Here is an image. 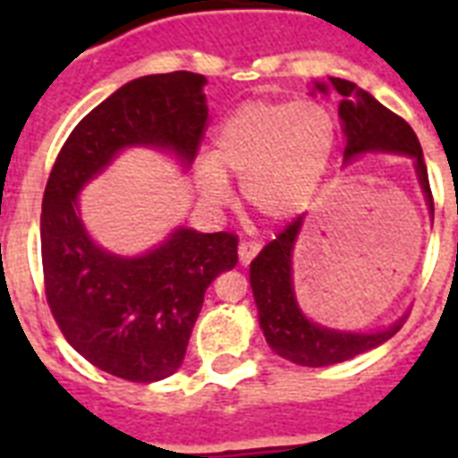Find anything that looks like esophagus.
<instances>
[{"mask_svg": "<svg viewBox=\"0 0 458 458\" xmlns=\"http://www.w3.org/2000/svg\"><path fill=\"white\" fill-rule=\"evenodd\" d=\"M259 251H261V244H259L257 240H242V242H240V247H237V257H240V264L247 266L251 259L257 257Z\"/></svg>", "mask_w": 458, "mask_h": 458, "instance_id": "esophagus-1", "label": "esophagus"}]
</instances>
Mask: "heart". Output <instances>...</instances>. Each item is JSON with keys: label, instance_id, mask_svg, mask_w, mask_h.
I'll return each instance as SVG.
<instances>
[{"label": "heart", "instance_id": "heart-1", "mask_svg": "<svg viewBox=\"0 0 458 458\" xmlns=\"http://www.w3.org/2000/svg\"><path fill=\"white\" fill-rule=\"evenodd\" d=\"M335 145V123L320 104H242L214 135V161L197 165V185L211 204H225V175L242 182V197L259 216L287 221L309 208Z\"/></svg>", "mask_w": 458, "mask_h": 458}]
</instances>
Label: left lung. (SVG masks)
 I'll return each instance as SVG.
<instances>
[{
	"label": "left lung",
	"mask_w": 458,
	"mask_h": 458,
	"mask_svg": "<svg viewBox=\"0 0 458 458\" xmlns=\"http://www.w3.org/2000/svg\"><path fill=\"white\" fill-rule=\"evenodd\" d=\"M330 88L340 92L342 131L347 138L344 161L369 152L404 154L413 158V168L419 175L420 190L426 194L428 208L433 214V192L428 182V168L423 161V149L404 118L392 114L387 106L370 97L366 89L354 82L330 78ZM316 89L327 95L326 82H316ZM304 225V216L294 218L273 242H268L250 266V283L254 301L259 309V326L264 330L268 347L283 359L300 366H333L347 359L380 347L385 340L402 327V320L392 323L377 333H347L333 327L318 326L301 313L293 283V251Z\"/></svg>",
	"instance_id": "8db88e82"
}]
</instances>
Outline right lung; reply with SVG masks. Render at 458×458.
<instances>
[{"label":"right lung","mask_w":458,"mask_h":458,"mask_svg":"<svg viewBox=\"0 0 458 458\" xmlns=\"http://www.w3.org/2000/svg\"><path fill=\"white\" fill-rule=\"evenodd\" d=\"M204 85L190 71L125 82L75 125L45 187L47 304L78 354L131 383H157L180 369L207 287L235 268L237 235L178 228L142 257H118L92 242L78 192L125 147L192 164L208 118Z\"/></svg>","instance_id":"1"}]
</instances>
